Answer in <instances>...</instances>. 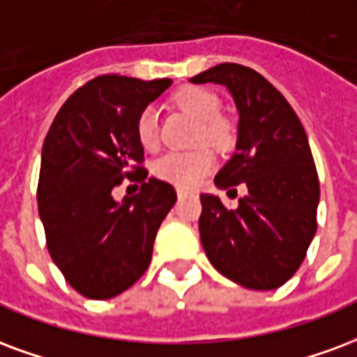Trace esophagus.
Returning <instances> with one entry per match:
<instances>
[{
	"instance_id": "34e87169",
	"label": "esophagus",
	"mask_w": 357,
	"mask_h": 357,
	"mask_svg": "<svg viewBox=\"0 0 357 357\" xmlns=\"http://www.w3.org/2000/svg\"><path fill=\"white\" fill-rule=\"evenodd\" d=\"M176 191H178V197H179V199H185V197H189V195H192V191H189V189H185V187H178Z\"/></svg>"
}]
</instances>
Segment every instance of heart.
<instances>
[{
	"mask_svg": "<svg viewBox=\"0 0 357 357\" xmlns=\"http://www.w3.org/2000/svg\"><path fill=\"white\" fill-rule=\"evenodd\" d=\"M174 102L183 109L191 113L199 121L197 142L212 145V147H225L231 139V132L225 121L218 117L219 100L200 86H185L174 96ZM136 134L139 144L145 149H153L157 145V113L153 107H145L139 113L136 123ZM213 155L208 149H195V151H174L158 158L155 162V176L165 181H170L178 187H195L208 172L213 168Z\"/></svg>",
	"mask_w": 357,
	"mask_h": 357,
	"instance_id": "obj_1",
	"label": "heart"
}]
</instances>
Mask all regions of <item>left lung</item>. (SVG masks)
<instances>
[{"label":"left lung","mask_w":357,"mask_h":357,"mask_svg":"<svg viewBox=\"0 0 357 357\" xmlns=\"http://www.w3.org/2000/svg\"><path fill=\"white\" fill-rule=\"evenodd\" d=\"M191 83L221 84L234 100L236 147L213 183L245 187L234 210L215 195H200L206 255L240 286L276 289L297 273L318 227L319 183L305 128L286 98L252 68L225 62Z\"/></svg>","instance_id":"obj_1"}]
</instances>
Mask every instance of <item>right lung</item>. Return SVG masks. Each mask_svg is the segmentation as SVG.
<instances>
[{
  "label": "right lung",
  "mask_w": 357,
  "mask_h": 357,
  "mask_svg": "<svg viewBox=\"0 0 357 357\" xmlns=\"http://www.w3.org/2000/svg\"><path fill=\"white\" fill-rule=\"evenodd\" d=\"M172 79L102 75L60 107L41 151L38 206L52 261L84 297L112 299L134 286L151 263L162 219L176 204L170 183L147 178L139 165V113ZM142 181L121 203L112 187Z\"/></svg>",
  "instance_id": "right-lung-1"
}]
</instances>
